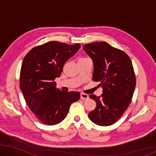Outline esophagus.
<instances>
[{"instance_id": "1", "label": "esophagus", "mask_w": 156, "mask_h": 156, "mask_svg": "<svg viewBox=\"0 0 156 156\" xmlns=\"http://www.w3.org/2000/svg\"><path fill=\"white\" fill-rule=\"evenodd\" d=\"M88 98H89V96L87 94H83V93H82L80 94V98L82 100H86V99H87Z\"/></svg>"}]
</instances>
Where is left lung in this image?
<instances>
[{
  "mask_svg": "<svg viewBox=\"0 0 156 156\" xmlns=\"http://www.w3.org/2000/svg\"><path fill=\"white\" fill-rule=\"evenodd\" d=\"M94 65L93 78L101 83V96L89 95L96 102L88 117L100 126H109L121 117L131 103L136 87V76L131 60L125 52L106 42L83 45Z\"/></svg>",
  "mask_w": 156,
  "mask_h": 156,
  "instance_id": "8db88e82",
  "label": "left lung"
}]
</instances>
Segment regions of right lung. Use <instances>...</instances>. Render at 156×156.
Masks as SVG:
<instances>
[{"mask_svg":"<svg viewBox=\"0 0 156 156\" xmlns=\"http://www.w3.org/2000/svg\"><path fill=\"white\" fill-rule=\"evenodd\" d=\"M80 47V44L70 45L51 41L31 49L23 59L20 90L29 108L45 125L62 122L71 105L80 98L79 92L60 90L54 82L60 77L66 61Z\"/></svg>","mask_w":156,"mask_h":156,"instance_id":"1","label":"right lung"}]
</instances>
